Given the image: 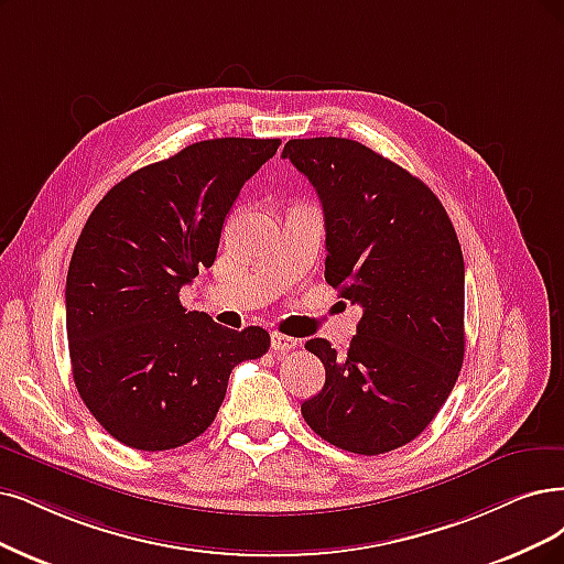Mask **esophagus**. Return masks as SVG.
I'll return each instance as SVG.
<instances>
[{
  "label": "esophagus",
  "instance_id": "obj_1",
  "mask_svg": "<svg viewBox=\"0 0 564 564\" xmlns=\"http://www.w3.org/2000/svg\"><path fill=\"white\" fill-rule=\"evenodd\" d=\"M297 346H300V341L295 337L281 335V332H271V348H274L276 352H288Z\"/></svg>",
  "mask_w": 564,
  "mask_h": 564
}]
</instances>
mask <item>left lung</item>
Segmentation results:
<instances>
[{
  "label": "left lung",
  "instance_id": "left-lung-1",
  "mask_svg": "<svg viewBox=\"0 0 564 564\" xmlns=\"http://www.w3.org/2000/svg\"><path fill=\"white\" fill-rule=\"evenodd\" d=\"M283 158L321 197L325 281L362 306L346 358L327 339L306 341L325 365V386L302 415L337 448L394 451L432 423L463 367L460 241L421 178L358 141L290 139Z\"/></svg>",
  "mask_w": 564,
  "mask_h": 564
}]
</instances>
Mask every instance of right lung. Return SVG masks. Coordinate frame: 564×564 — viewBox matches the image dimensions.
I'll return each mask as SVG.
<instances>
[{"mask_svg":"<svg viewBox=\"0 0 564 564\" xmlns=\"http://www.w3.org/2000/svg\"><path fill=\"white\" fill-rule=\"evenodd\" d=\"M279 139H208L141 166L95 206L67 274L74 383L97 423L137 451L178 448L214 423L227 379L269 332L227 329L178 293L218 253L225 216Z\"/></svg>","mask_w":564,"mask_h":564,"instance_id":"1","label":"right lung"}]
</instances>
